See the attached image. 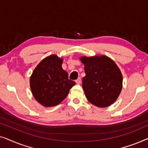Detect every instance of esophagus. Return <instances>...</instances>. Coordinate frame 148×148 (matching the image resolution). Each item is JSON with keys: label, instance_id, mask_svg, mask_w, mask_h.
Returning a JSON list of instances; mask_svg holds the SVG:
<instances>
[{"label": "esophagus", "instance_id": "34e87169", "mask_svg": "<svg viewBox=\"0 0 148 148\" xmlns=\"http://www.w3.org/2000/svg\"><path fill=\"white\" fill-rule=\"evenodd\" d=\"M81 82H82V79H81L80 77H79L77 79L75 80L76 84H81Z\"/></svg>", "mask_w": 148, "mask_h": 148}]
</instances>
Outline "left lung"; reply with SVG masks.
Here are the masks:
<instances>
[{
	"instance_id": "1",
	"label": "left lung",
	"mask_w": 148,
	"mask_h": 148,
	"mask_svg": "<svg viewBox=\"0 0 148 148\" xmlns=\"http://www.w3.org/2000/svg\"><path fill=\"white\" fill-rule=\"evenodd\" d=\"M86 76L82 87L89 102L98 107L113 104L122 90L123 76L115 62L106 56H83Z\"/></svg>"
}]
</instances>
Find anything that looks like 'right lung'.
<instances>
[{"instance_id":"1","label":"right lung","mask_w":148,"mask_h":148,"mask_svg":"<svg viewBox=\"0 0 148 148\" xmlns=\"http://www.w3.org/2000/svg\"><path fill=\"white\" fill-rule=\"evenodd\" d=\"M62 59L56 55L44 58L38 64L30 77L33 96L46 107L59 104L67 96L75 82L69 79L62 68Z\"/></svg>"}]
</instances>
